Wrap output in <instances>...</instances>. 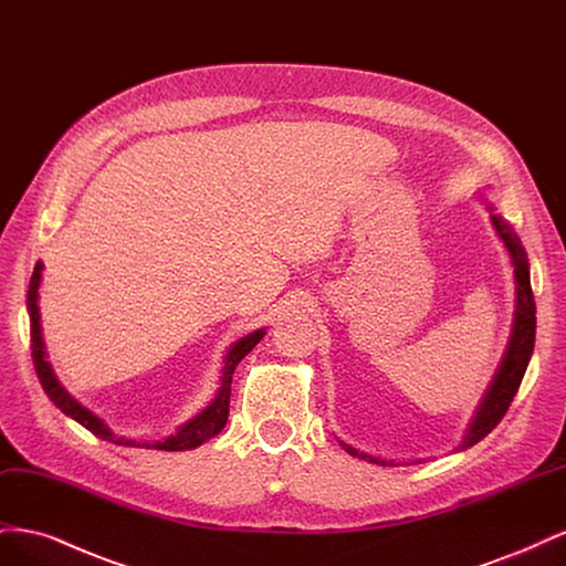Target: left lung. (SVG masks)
<instances>
[{
	"label": "left lung",
	"instance_id": "left-lung-1",
	"mask_svg": "<svg viewBox=\"0 0 566 566\" xmlns=\"http://www.w3.org/2000/svg\"><path fill=\"white\" fill-rule=\"evenodd\" d=\"M491 221H493L495 231H499V235L503 238L512 264H515L517 314H515V328H512V339H510V347L505 352L503 366H501L499 375H495V380L486 394L482 408H479L474 422L470 424V432H468L465 441H462V449L474 447L476 441H482L493 430V427L503 420V416L507 413V408L522 385V378H524L526 366L531 361V354H534V342H536V302H534V293H531L526 252L522 248V241L517 238V233L512 231L501 217L491 214ZM339 443L349 455L375 462V465H387V460L373 458L368 453H358L356 449L347 447L345 441H339Z\"/></svg>",
	"mask_w": 566,
	"mask_h": 566
}]
</instances>
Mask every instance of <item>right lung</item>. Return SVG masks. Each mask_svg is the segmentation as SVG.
Instances as JSON below:
<instances>
[{
  "label": "right lung",
  "mask_w": 566,
  "mask_h": 566,
  "mask_svg": "<svg viewBox=\"0 0 566 566\" xmlns=\"http://www.w3.org/2000/svg\"><path fill=\"white\" fill-rule=\"evenodd\" d=\"M40 279H42V264L38 262L35 271H32L30 279V287H28V314H30V349H32V364H35L38 378L42 389L46 391V397L54 401L65 416H71L73 420H77L82 427H87L92 434H96L98 439H106L111 443H117V447H142L139 441L127 439L115 434L111 427L104 424V420L96 418L92 410L84 408L82 403H77L71 394H67L61 382L56 380L54 370H51L46 354H44V342H42V328H40V310H38V287H40ZM264 337V331H256L243 339H238L235 345L229 349L227 361H224V373H221V387L217 391V399L202 410L200 416H196L191 422H186L181 430L169 437L165 441L158 443H144V447H153L160 451H186V449H196L200 447L202 441H208L212 437H217L224 424L229 420V397H231V380H233V370L235 366L241 364V358Z\"/></svg>",
  "instance_id": "1"
}]
</instances>
